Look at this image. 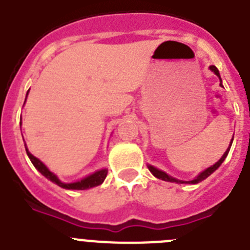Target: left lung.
Segmentation results:
<instances>
[{
  "label": "left lung",
  "instance_id": "1",
  "mask_svg": "<svg viewBox=\"0 0 250 250\" xmlns=\"http://www.w3.org/2000/svg\"><path fill=\"white\" fill-rule=\"evenodd\" d=\"M209 68H210L211 71H213L214 74H215L216 76H218L220 79L219 70H218V68H216L215 66H210V67H209ZM220 86H222V79H220ZM233 138H234V135H233ZM231 143H233V139H231ZM231 143H230V146H231ZM229 150H230V147H228V149H227V151H225L224 154H223L222 158H220L219 160L216 161L215 164L211 165V167H207V169H205L204 171H202V173H200V174H198V176H195V178H194L193 180H189V182H185V180H179V179L173 178V176H170L169 174L165 173V171H163V170L158 169V167H152V165L147 164V167H149L150 173H151L152 175L155 176V178L161 179V180H164V182L176 183V184H198V183L203 182L204 179H207L208 176H210L211 174H213L214 171H215V170L218 169V167H219L220 165H222V163L225 160L227 155H228Z\"/></svg>",
  "mask_w": 250,
  "mask_h": 250
}]
</instances>
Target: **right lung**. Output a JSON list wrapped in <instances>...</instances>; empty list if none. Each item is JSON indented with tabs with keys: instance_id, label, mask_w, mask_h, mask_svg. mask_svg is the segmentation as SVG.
Segmentation results:
<instances>
[{
	"instance_id": "right-lung-1",
	"label": "right lung",
	"mask_w": 250,
	"mask_h": 250,
	"mask_svg": "<svg viewBox=\"0 0 250 250\" xmlns=\"http://www.w3.org/2000/svg\"><path fill=\"white\" fill-rule=\"evenodd\" d=\"M28 94V92H27ZM26 101V100H25ZM26 152H27V156L30 158L31 163L34 164V167L39 170L40 173L42 174L45 178H47L50 182H52L54 184L59 185V187L63 188V189H68V190H85V189H90V188H95L98 187V185H101L105 180L106 175H107V169H100L98 171H95V173L90 174V175L85 176L81 180H77V182L74 183H63L61 182L59 178H57L56 174H54L52 171L48 170V167L43 164L42 161L37 159L36 156H34L28 151L27 146H26Z\"/></svg>"
}]
</instances>
